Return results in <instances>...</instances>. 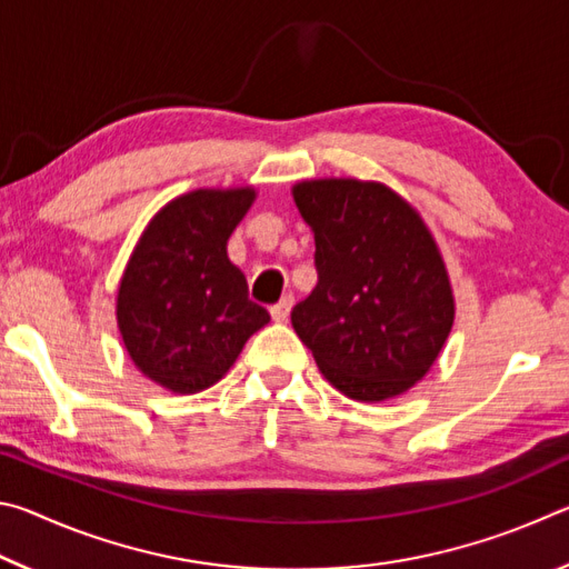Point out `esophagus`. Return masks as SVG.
Instances as JSON below:
<instances>
[{
  "label": "esophagus",
  "instance_id": "obj_1",
  "mask_svg": "<svg viewBox=\"0 0 569 569\" xmlns=\"http://www.w3.org/2000/svg\"><path fill=\"white\" fill-rule=\"evenodd\" d=\"M291 308H293V296L288 293V296H283L281 301H278L276 306H271L273 321H276V323H283V321L288 319V313H291Z\"/></svg>",
  "mask_w": 569,
  "mask_h": 569
}]
</instances>
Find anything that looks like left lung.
<instances>
[{
    "mask_svg": "<svg viewBox=\"0 0 569 569\" xmlns=\"http://www.w3.org/2000/svg\"><path fill=\"white\" fill-rule=\"evenodd\" d=\"M316 240L319 283L291 323L343 397L379 403L427 377L455 326V291L419 210L377 180L291 188Z\"/></svg>",
    "mask_w": 569,
    "mask_h": 569,
    "instance_id": "obj_1",
    "label": "left lung"
}]
</instances>
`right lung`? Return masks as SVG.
Returning <instances> with one entry per match:
<instances>
[{
  "label": "right lung",
  "mask_w": 569,
  "mask_h": 569,
  "mask_svg": "<svg viewBox=\"0 0 569 569\" xmlns=\"http://www.w3.org/2000/svg\"><path fill=\"white\" fill-rule=\"evenodd\" d=\"M256 196L253 186L182 192L150 218L132 248L114 316L134 369L162 389L213 387L271 321L228 258V238Z\"/></svg>",
  "instance_id": "1"
}]
</instances>
